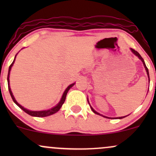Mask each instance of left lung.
<instances>
[{
	"instance_id": "1",
	"label": "left lung",
	"mask_w": 156,
	"mask_h": 156,
	"mask_svg": "<svg viewBox=\"0 0 156 156\" xmlns=\"http://www.w3.org/2000/svg\"><path fill=\"white\" fill-rule=\"evenodd\" d=\"M130 51H131V52H132V53H133L134 55H136V56L138 57V58H139V59H140V60L141 61V62H142L143 64H144V68H145V69H146L147 74V77H148V80H149V83H150V76H149V71H148V69H147V67H146L145 62H144V59H143V58H142V57L141 56V55L139 54V53H138L137 51H136L135 50H133V49H132V48H130ZM87 101H88V103H89V100H88V98H87ZM89 105H90V104H89ZM90 108H91V109H92V112L94 113V114H98V115H101V116H102V117H103L108 118V119H122V118H124V117H127V116H128V115H127V116H124V117H105V116H103V115H102V114H99V113H98V112H97L96 111L94 110V109L93 108L92 106H91V105H90Z\"/></svg>"
}]
</instances>
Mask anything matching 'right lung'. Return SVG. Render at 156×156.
Segmentation results:
<instances>
[{"label":"right lung","instance_id":"1","mask_svg":"<svg viewBox=\"0 0 156 156\" xmlns=\"http://www.w3.org/2000/svg\"><path fill=\"white\" fill-rule=\"evenodd\" d=\"M17 54L15 55V58H14V61L13 62H12V64L9 66V73H8V77H7V81H8V87H9V93H10V95L12 97V100H13V101L15 102V103L16 105H17V106H19L20 108L22 110L24 111L25 112L27 113L28 114H29V115L32 116V117H48V116H50V115H52V114H55V113H56L57 112H58L59 111V109L62 108V105L64 104V101H65V99H66V96H67V94L68 92V91L69 90V89L71 88V87H73V86L75 85V83H73L72 84H70V85H69L68 87H67V89H65V91H64L63 94H62V98H61L60 101L58 102V103L56 105H55L54 107H53V108H50V109H48V110H44V111H31V110H28V109L27 108H25L24 107L22 106L20 104H19L18 103H17V101L15 100V97H14L13 94H12V90H11V88H10V86H9V75H10V71H11V69H12V66H13L14 63H15V58H16V56H17Z\"/></svg>","mask_w":156,"mask_h":156}]
</instances>
